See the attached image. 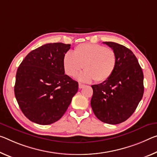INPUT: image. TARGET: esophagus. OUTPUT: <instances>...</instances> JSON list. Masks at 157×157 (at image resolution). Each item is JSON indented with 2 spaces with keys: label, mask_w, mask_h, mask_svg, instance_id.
<instances>
[{
  "label": "esophagus",
  "mask_w": 157,
  "mask_h": 157,
  "mask_svg": "<svg viewBox=\"0 0 157 157\" xmlns=\"http://www.w3.org/2000/svg\"><path fill=\"white\" fill-rule=\"evenodd\" d=\"M84 86H85V85H84V84H82V83H79V89H82Z\"/></svg>",
  "instance_id": "esophagus-1"
}]
</instances>
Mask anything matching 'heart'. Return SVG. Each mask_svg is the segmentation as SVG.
<instances>
[{
    "label": "heart",
    "mask_w": 157,
    "mask_h": 157,
    "mask_svg": "<svg viewBox=\"0 0 157 157\" xmlns=\"http://www.w3.org/2000/svg\"><path fill=\"white\" fill-rule=\"evenodd\" d=\"M117 66L116 54L113 49L98 44L84 43L68 52L63 58V67L66 75L75 77L83 68L86 70L78 78L83 82H102L113 74Z\"/></svg>",
    "instance_id": "1"
}]
</instances>
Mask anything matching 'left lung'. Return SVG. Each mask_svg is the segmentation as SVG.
I'll use <instances>...</instances> for the list:
<instances>
[{
	"label": "left lung",
	"mask_w": 157,
	"mask_h": 157,
	"mask_svg": "<svg viewBox=\"0 0 157 157\" xmlns=\"http://www.w3.org/2000/svg\"><path fill=\"white\" fill-rule=\"evenodd\" d=\"M117 57L113 74L103 82L92 85L91 105L104 123L118 124L132 115L143 98V73L132 51L113 42H104Z\"/></svg>",
	"instance_id": "left-lung-1"
}]
</instances>
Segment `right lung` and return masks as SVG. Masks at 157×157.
I'll list each match as a JSON object with an SVG mask.
<instances>
[{"mask_svg":"<svg viewBox=\"0 0 157 157\" xmlns=\"http://www.w3.org/2000/svg\"><path fill=\"white\" fill-rule=\"evenodd\" d=\"M71 44H44L27 54L16 74L14 95L30 121L47 125L60 119L78 90V82L65 75L64 54Z\"/></svg>","mask_w":157,"mask_h":157,"instance_id":"add662e5","label":"right lung"}]
</instances>
